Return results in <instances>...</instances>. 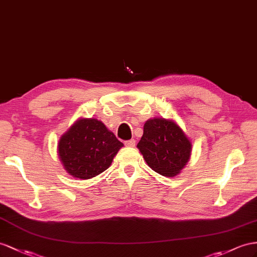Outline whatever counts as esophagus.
I'll return each mask as SVG.
<instances>
[{"mask_svg":"<svg viewBox=\"0 0 257 257\" xmlns=\"http://www.w3.org/2000/svg\"><path fill=\"white\" fill-rule=\"evenodd\" d=\"M124 146L126 147H129V148H134L136 146V140L135 139H131V140H128L124 142Z\"/></svg>","mask_w":257,"mask_h":257,"instance_id":"34e87169","label":"esophagus"}]
</instances>
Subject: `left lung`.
Listing matches in <instances>:
<instances>
[{"label": "left lung", "mask_w": 257, "mask_h": 257, "mask_svg": "<svg viewBox=\"0 0 257 257\" xmlns=\"http://www.w3.org/2000/svg\"><path fill=\"white\" fill-rule=\"evenodd\" d=\"M148 165L165 177H174L185 167L191 154V143L178 124L164 118L150 119L138 143Z\"/></svg>", "instance_id": "1"}]
</instances>
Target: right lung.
<instances>
[{
    "label": "right lung",
    "mask_w": 257,
    "mask_h": 257,
    "mask_svg": "<svg viewBox=\"0 0 257 257\" xmlns=\"http://www.w3.org/2000/svg\"><path fill=\"white\" fill-rule=\"evenodd\" d=\"M123 144L95 118L78 120L58 143V155L72 177L90 179L106 170Z\"/></svg>",
    "instance_id": "1"
}]
</instances>
